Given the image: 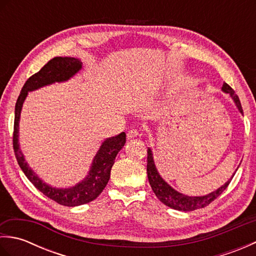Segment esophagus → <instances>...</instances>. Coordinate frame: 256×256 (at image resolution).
Listing matches in <instances>:
<instances>
[{
	"label": "esophagus",
	"instance_id": "obj_1",
	"mask_svg": "<svg viewBox=\"0 0 256 256\" xmlns=\"http://www.w3.org/2000/svg\"><path fill=\"white\" fill-rule=\"evenodd\" d=\"M138 135V130H130L126 134V136H128V138H136Z\"/></svg>",
	"mask_w": 256,
	"mask_h": 256
}]
</instances>
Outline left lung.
<instances>
[{"instance_id":"left-lung-1","label":"left lung","mask_w":256,"mask_h":256,"mask_svg":"<svg viewBox=\"0 0 256 256\" xmlns=\"http://www.w3.org/2000/svg\"><path fill=\"white\" fill-rule=\"evenodd\" d=\"M222 91L230 94L232 100L236 103L238 110L243 114L240 99H238V96L234 94V90H233L229 84L224 82V86H222ZM234 174H233L232 177L224 184V186H221L220 188L214 190V192H212L206 196H198V197L196 196V197H190V196H186L184 194L178 192L177 190L170 187V184H168L164 179L160 177L158 172L156 170L154 158H153V153H152L150 148L148 150V177L150 187L153 189L156 197L158 198L162 204L175 210L194 211L200 208H204V206L211 204L212 201H214L216 198H218L219 196L224 192L226 187L229 186L233 176H234Z\"/></svg>"}]
</instances>
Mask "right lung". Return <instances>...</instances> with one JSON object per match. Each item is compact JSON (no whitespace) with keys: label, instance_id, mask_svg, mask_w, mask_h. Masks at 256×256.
I'll return each mask as SVG.
<instances>
[{"label":"right lung","instance_id":"right-lung-1","mask_svg":"<svg viewBox=\"0 0 256 256\" xmlns=\"http://www.w3.org/2000/svg\"><path fill=\"white\" fill-rule=\"evenodd\" d=\"M81 68H82V62L77 58L55 57L50 59L40 72L27 79L15 104L13 148L20 170L28 178V180L46 197L56 201L59 204L66 206H77L88 204L90 201L94 200L103 192L108 179H110L111 168L114 164V160H116L118 153L122 150L125 142H126L125 133L122 132L116 136L108 138L102 143L99 150L96 152L94 160H92L88 176L84 180H81L70 188H56L42 182L26 162L24 155L20 148L18 126L22 106H23V103L30 91H34L42 88V86L55 82L67 81L74 77Z\"/></svg>","mask_w":256,"mask_h":256}]
</instances>
